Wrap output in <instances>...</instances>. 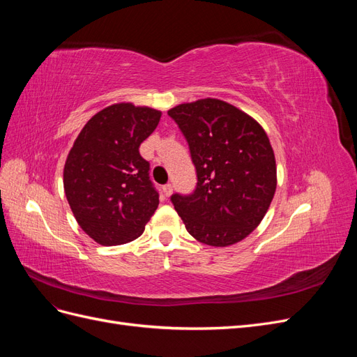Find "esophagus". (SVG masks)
Returning a JSON list of instances; mask_svg holds the SVG:
<instances>
[{
  "label": "esophagus",
  "mask_w": 357,
  "mask_h": 357,
  "mask_svg": "<svg viewBox=\"0 0 357 357\" xmlns=\"http://www.w3.org/2000/svg\"><path fill=\"white\" fill-rule=\"evenodd\" d=\"M162 190H164V195L165 197H169L171 193H172V186L171 185H165L164 188H162Z\"/></svg>",
  "instance_id": "1"
}]
</instances>
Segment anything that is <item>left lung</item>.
Returning a JSON list of instances; mask_svg holds the SVG:
<instances>
[{
    "label": "left lung",
    "instance_id": "8db88e82",
    "mask_svg": "<svg viewBox=\"0 0 357 357\" xmlns=\"http://www.w3.org/2000/svg\"><path fill=\"white\" fill-rule=\"evenodd\" d=\"M168 116L197 168L192 195L171 197L188 232L213 247L244 240L262 222L277 188L275 156L264 128L215 98L180 104Z\"/></svg>",
    "mask_w": 357,
    "mask_h": 357
}]
</instances>
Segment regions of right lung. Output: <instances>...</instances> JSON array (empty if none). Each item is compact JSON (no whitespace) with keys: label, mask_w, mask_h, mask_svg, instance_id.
I'll return each mask as SVG.
<instances>
[{"label":"right lung","mask_w":357,"mask_h":357,"mask_svg":"<svg viewBox=\"0 0 357 357\" xmlns=\"http://www.w3.org/2000/svg\"><path fill=\"white\" fill-rule=\"evenodd\" d=\"M162 113L119 102L83 126L63 167V190L75 220L101 245L129 243L143 234L159 205L139 144Z\"/></svg>","instance_id":"right-lung-1"}]
</instances>
